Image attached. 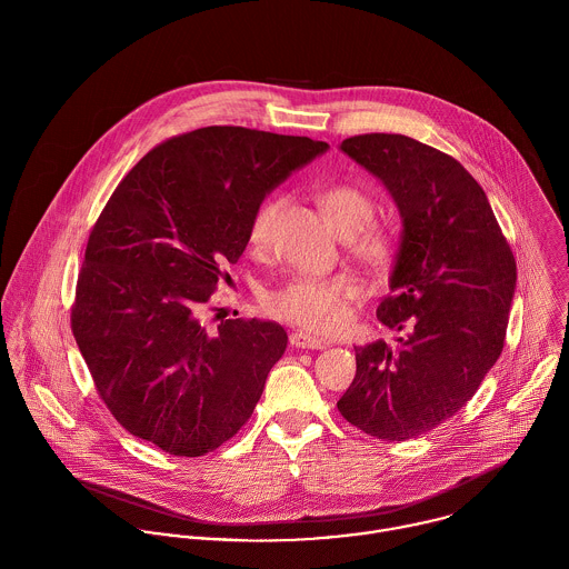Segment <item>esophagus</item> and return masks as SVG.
<instances>
[{
    "instance_id": "1",
    "label": "esophagus",
    "mask_w": 569,
    "mask_h": 569,
    "mask_svg": "<svg viewBox=\"0 0 569 569\" xmlns=\"http://www.w3.org/2000/svg\"><path fill=\"white\" fill-rule=\"evenodd\" d=\"M289 341H291V346L302 348V350H322V348L328 346L325 339H320V337H316V335H311V332H305V330L291 332Z\"/></svg>"
}]
</instances>
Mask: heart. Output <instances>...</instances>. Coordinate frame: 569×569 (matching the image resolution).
Wrapping results in <instances>:
<instances>
[{
	"mask_svg": "<svg viewBox=\"0 0 569 569\" xmlns=\"http://www.w3.org/2000/svg\"><path fill=\"white\" fill-rule=\"evenodd\" d=\"M280 201L264 199L251 214L247 239L256 249L269 243ZM320 206L339 237H350V249L366 262L386 264L397 251V234L390 228L370 226L375 201L352 183H332L320 194ZM363 296L350 276H296L264 296L271 316L313 330H335L346 322V307Z\"/></svg>",
	"mask_w": 569,
	"mask_h": 569,
	"instance_id": "1",
	"label": "heart"
}]
</instances>
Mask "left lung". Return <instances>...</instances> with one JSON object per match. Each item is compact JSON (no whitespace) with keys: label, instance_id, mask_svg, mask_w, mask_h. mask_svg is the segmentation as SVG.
Returning a JSON list of instances; mask_svg holds the SVG:
<instances>
[{"label":"left lung","instance_id":"8db88e82","mask_svg":"<svg viewBox=\"0 0 569 569\" xmlns=\"http://www.w3.org/2000/svg\"><path fill=\"white\" fill-rule=\"evenodd\" d=\"M379 177L401 221L390 296L377 318L407 330L355 348L357 375L337 409L381 440H409L451 418L501 355L517 264L487 192L451 156L399 133L341 142Z\"/></svg>","mask_w":569,"mask_h":569}]
</instances>
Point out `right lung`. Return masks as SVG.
I'll use <instances>...</instances> for the list:
<instances>
[{
    "label": "right lung",
    "mask_w": 569,
    "mask_h": 569,
    "mask_svg": "<svg viewBox=\"0 0 569 569\" xmlns=\"http://www.w3.org/2000/svg\"><path fill=\"white\" fill-rule=\"evenodd\" d=\"M328 144L244 127L174 136L136 163L84 249L72 332L113 418L166 453L197 458L239 433L287 332L203 322L249 243L262 199Z\"/></svg>",
    "instance_id": "obj_1"
}]
</instances>
